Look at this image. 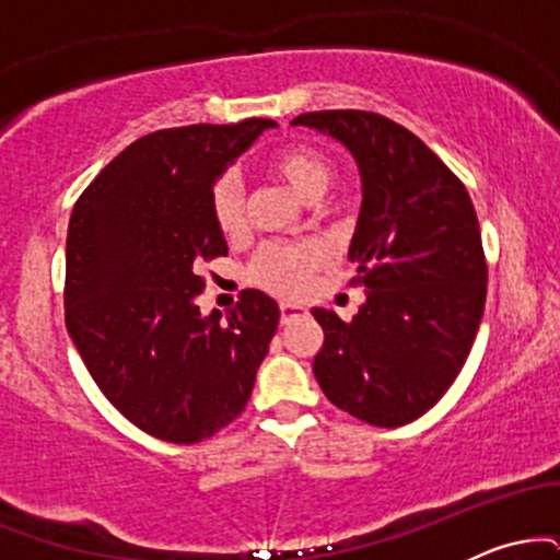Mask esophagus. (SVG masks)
<instances>
[{
	"label": "esophagus",
	"instance_id": "obj_1",
	"mask_svg": "<svg viewBox=\"0 0 560 560\" xmlns=\"http://www.w3.org/2000/svg\"><path fill=\"white\" fill-rule=\"evenodd\" d=\"M279 313H281V324H289V320L305 316L307 311H305V307H302V305H294V302H281Z\"/></svg>",
	"mask_w": 560,
	"mask_h": 560
}]
</instances>
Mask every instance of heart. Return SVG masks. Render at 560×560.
<instances>
[{
	"label": "heart",
	"instance_id": "heart-1",
	"mask_svg": "<svg viewBox=\"0 0 560 560\" xmlns=\"http://www.w3.org/2000/svg\"><path fill=\"white\" fill-rule=\"evenodd\" d=\"M268 171L281 178L289 189L305 202H316L326 195L334 182V163L324 150L311 141H289L268 158ZM215 226L223 236L236 240L247 229V210H244V189L240 178L223 173L213 186L210 197ZM326 262V253L313 242H268L249 260V281L276 294L305 292L307 281L316 268Z\"/></svg>",
	"mask_w": 560,
	"mask_h": 560
}]
</instances>
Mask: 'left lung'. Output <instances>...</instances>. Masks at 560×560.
Instances as JSON below:
<instances>
[{
	"label": "left lung",
	"instance_id": "1",
	"mask_svg": "<svg viewBox=\"0 0 560 560\" xmlns=\"http://www.w3.org/2000/svg\"><path fill=\"white\" fill-rule=\"evenodd\" d=\"M355 158L363 202L347 258L365 302L352 320L313 307L324 347L313 374L337 408L371 427L416 421L464 369L487 298L477 210L423 141L365 110L302 113Z\"/></svg>",
	"mask_w": 560,
	"mask_h": 560
}]
</instances>
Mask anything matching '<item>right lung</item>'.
Returning <instances> with one entry per match:
<instances>
[{
    "label": "right lung",
    "instance_id": "obj_1",
    "mask_svg": "<svg viewBox=\"0 0 560 560\" xmlns=\"http://www.w3.org/2000/svg\"><path fill=\"white\" fill-rule=\"evenodd\" d=\"M268 118L147 133L83 189L68 226L66 324L89 374L141 432L195 445L229 427L255 387L279 305L244 289L199 313V262L229 253L213 186Z\"/></svg>",
    "mask_w": 560,
    "mask_h": 560
}]
</instances>
